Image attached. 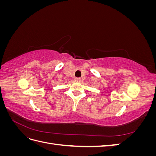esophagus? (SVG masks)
I'll list each match as a JSON object with an SVG mask.
<instances>
[{
    "mask_svg": "<svg viewBox=\"0 0 156 156\" xmlns=\"http://www.w3.org/2000/svg\"><path fill=\"white\" fill-rule=\"evenodd\" d=\"M75 80L76 81H81V77H75Z\"/></svg>",
    "mask_w": 156,
    "mask_h": 156,
    "instance_id": "obj_1",
    "label": "esophagus"
}]
</instances>
